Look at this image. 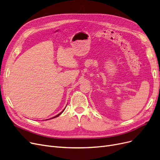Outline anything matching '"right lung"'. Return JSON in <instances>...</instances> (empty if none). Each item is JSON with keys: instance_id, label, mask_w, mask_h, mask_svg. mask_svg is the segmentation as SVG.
I'll return each instance as SVG.
<instances>
[{"instance_id": "add662e5", "label": "right lung", "mask_w": 160, "mask_h": 160, "mask_svg": "<svg viewBox=\"0 0 160 160\" xmlns=\"http://www.w3.org/2000/svg\"><path fill=\"white\" fill-rule=\"evenodd\" d=\"M65 108H66V107H65ZM64 110H65V108H64ZM64 110H63V111H62V112H60V113H59V114H58V115H56V116H54V117H53V118H50V119H52V118H56V117H58V116H59V115H60V114H62V113H63V111H64Z\"/></svg>"}]
</instances>
